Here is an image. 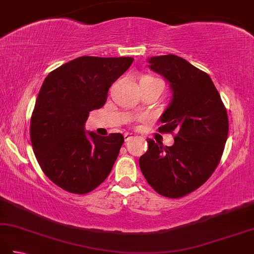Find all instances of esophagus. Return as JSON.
I'll use <instances>...</instances> for the list:
<instances>
[{"mask_svg":"<svg viewBox=\"0 0 254 254\" xmlns=\"http://www.w3.org/2000/svg\"><path fill=\"white\" fill-rule=\"evenodd\" d=\"M132 137H133V134H131V133H126V134H124V139H126V142L130 141Z\"/></svg>","mask_w":254,"mask_h":254,"instance_id":"34e87169","label":"esophagus"}]
</instances>
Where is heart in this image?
<instances>
[{
	"mask_svg": "<svg viewBox=\"0 0 254 254\" xmlns=\"http://www.w3.org/2000/svg\"><path fill=\"white\" fill-rule=\"evenodd\" d=\"M144 78H148V79H153V80H159V79L155 78V77H152V76H146V77H144Z\"/></svg>",
	"mask_w": 254,
	"mask_h": 254,
	"instance_id": "heart-1",
	"label": "heart"
}]
</instances>
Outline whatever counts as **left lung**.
Here are the masks:
<instances>
[{
	"label": "left lung",
	"mask_w": 254,
	"mask_h": 254,
	"mask_svg": "<svg viewBox=\"0 0 254 254\" xmlns=\"http://www.w3.org/2000/svg\"><path fill=\"white\" fill-rule=\"evenodd\" d=\"M148 67L170 83L172 99L160 117V133H174L172 146L147 139L139 168L160 195L179 198L207 181L228 136V116L208 74L175 55L148 59Z\"/></svg>",
	"instance_id": "obj_1"
}]
</instances>
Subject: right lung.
<instances>
[{"mask_svg":"<svg viewBox=\"0 0 254 254\" xmlns=\"http://www.w3.org/2000/svg\"><path fill=\"white\" fill-rule=\"evenodd\" d=\"M133 61L80 57L44 80L30 119V141L42 171L63 190L86 194L109 176L124 137L86 133L85 123L90 111L105 105L111 85Z\"/></svg>","mask_w":254,"mask_h":254,"instance_id":"obj_1","label":"right lung"}]
</instances>
